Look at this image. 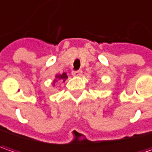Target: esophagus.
I'll return each instance as SVG.
<instances>
[{
  "label": "esophagus",
  "mask_w": 152,
  "mask_h": 152,
  "mask_svg": "<svg viewBox=\"0 0 152 152\" xmlns=\"http://www.w3.org/2000/svg\"><path fill=\"white\" fill-rule=\"evenodd\" d=\"M71 73H72V75L74 76H80L82 75L83 71H82L81 69H79V70H73Z\"/></svg>",
  "instance_id": "esophagus-1"
}]
</instances>
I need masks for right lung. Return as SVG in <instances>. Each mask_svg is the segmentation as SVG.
<instances>
[{
  "mask_svg": "<svg viewBox=\"0 0 152 152\" xmlns=\"http://www.w3.org/2000/svg\"><path fill=\"white\" fill-rule=\"evenodd\" d=\"M56 78L58 79V80H60V81H63V82H65V80L68 78L67 74L66 73H63V74H61V75H57L56 76ZM57 82V80L55 79L54 80V82H53V85L55 84V83Z\"/></svg>",
  "mask_w": 152,
  "mask_h": 152,
  "instance_id": "obj_1",
  "label": "right lung"
}]
</instances>
